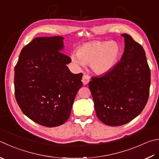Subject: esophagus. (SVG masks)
<instances>
[{
	"instance_id": "1",
	"label": "esophagus",
	"mask_w": 159,
	"mask_h": 159,
	"mask_svg": "<svg viewBox=\"0 0 159 159\" xmlns=\"http://www.w3.org/2000/svg\"><path fill=\"white\" fill-rule=\"evenodd\" d=\"M82 83H83L84 85H86V84H87L89 82V81H90V77H89V75H87L84 74V75H83V77H82Z\"/></svg>"
}]
</instances>
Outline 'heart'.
<instances>
[{"instance_id": "obj_1", "label": "heart", "mask_w": 159, "mask_h": 159, "mask_svg": "<svg viewBox=\"0 0 159 159\" xmlns=\"http://www.w3.org/2000/svg\"><path fill=\"white\" fill-rule=\"evenodd\" d=\"M120 54V47L114 41H93L80 46L71 59L79 66L89 64L95 73L102 75L115 66Z\"/></svg>"}]
</instances>
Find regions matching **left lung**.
<instances>
[{
    "label": "left lung",
    "instance_id": "8db88e82",
    "mask_svg": "<svg viewBox=\"0 0 159 159\" xmlns=\"http://www.w3.org/2000/svg\"><path fill=\"white\" fill-rule=\"evenodd\" d=\"M123 55L118 64L89 84L98 119L109 126L128 123L139 116L148 100L150 69L141 45L127 34Z\"/></svg>",
    "mask_w": 159,
    "mask_h": 159
}]
</instances>
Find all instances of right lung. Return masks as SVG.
Segmentation results:
<instances>
[{
  "label": "right lung",
  "mask_w": 159,
  "mask_h": 159,
  "mask_svg": "<svg viewBox=\"0 0 159 159\" xmlns=\"http://www.w3.org/2000/svg\"><path fill=\"white\" fill-rule=\"evenodd\" d=\"M64 37H37L23 48L14 68L15 97L22 112L37 123L57 127L69 118L82 86V73L73 74L69 57L61 52Z\"/></svg>",
  "instance_id": "1"
}]
</instances>
